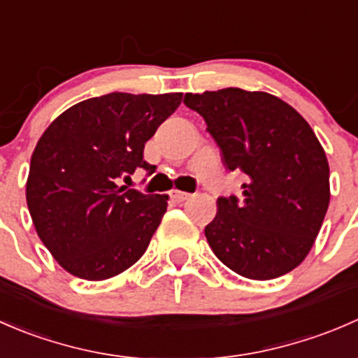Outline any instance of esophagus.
<instances>
[{
  "label": "esophagus",
  "mask_w": 358,
  "mask_h": 358,
  "mask_svg": "<svg viewBox=\"0 0 358 358\" xmlns=\"http://www.w3.org/2000/svg\"><path fill=\"white\" fill-rule=\"evenodd\" d=\"M171 197H173V199H175L176 202H183V201H189L190 197H192V194L182 192V190H173Z\"/></svg>",
  "instance_id": "esophagus-1"
}]
</instances>
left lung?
<instances>
[{
	"label": "left lung",
	"mask_w": 358,
	"mask_h": 358,
	"mask_svg": "<svg viewBox=\"0 0 358 358\" xmlns=\"http://www.w3.org/2000/svg\"><path fill=\"white\" fill-rule=\"evenodd\" d=\"M229 171L246 176L243 196L218 197L204 229L216 258L239 275L268 280L306 258L329 206V164L308 122L263 92L187 93Z\"/></svg>",
	"instance_id": "8db88e82"
}]
</instances>
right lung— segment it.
Wrapping results in <instances>:
<instances>
[{"label": "right lung", "instance_id": "right-lung-1", "mask_svg": "<svg viewBox=\"0 0 358 358\" xmlns=\"http://www.w3.org/2000/svg\"><path fill=\"white\" fill-rule=\"evenodd\" d=\"M182 102V93L114 92L76 103L39 138L27 206L39 239L76 277L103 280L138 262L168 196L117 187L136 168L154 173L143 147Z\"/></svg>", "mask_w": 358, "mask_h": 358}]
</instances>
